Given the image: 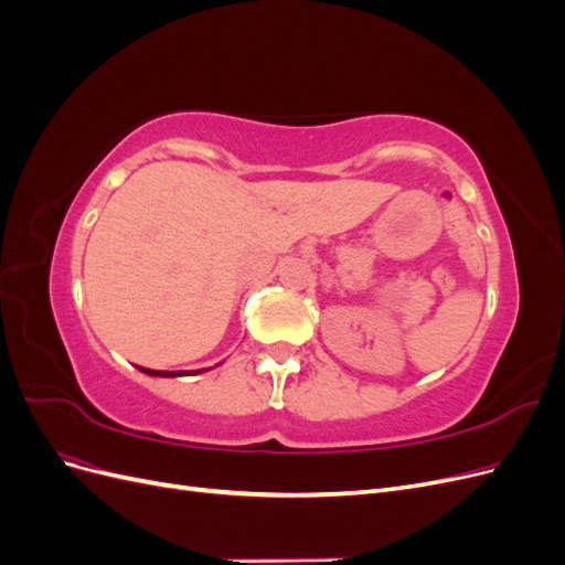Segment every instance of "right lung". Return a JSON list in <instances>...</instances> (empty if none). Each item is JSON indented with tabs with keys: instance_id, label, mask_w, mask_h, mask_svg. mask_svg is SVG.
<instances>
[{
	"instance_id": "1",
	"label": "right lung",
	"mask_w": 565,
	"mask_h": 565,
	"mask_svg": "<svg viewBox=\"0 0 565 565\" xmlns=\"http://www.w3.org/2000/svg\"><path fill=\"white\" fill-rule=\"evenodd\" d=\"M141 372L150 374V377H181V374H191V372H167V370H146V367H139ZM202 372V370H198Z\"/></svg>"
}]
</instances>
